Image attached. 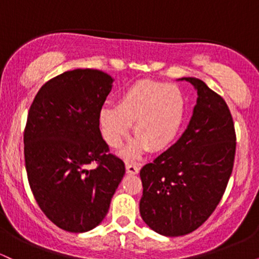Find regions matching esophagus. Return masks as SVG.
I'll return each mask as SVG.
<instances>
[{
	"label": "esophagus",
	"mask_w": 259,
	"mask_h": 259,
	"mask_svg": "<svg viewBox=\"0 0 259 259\" xmlns=\"http://www.w3.org/2000/svg\"><path fill=\"white\" fill-rule=\"evenodd\" d=\"M126 171L129 174H138L140 171V167L139 164H135V163H126Z\"/></svg>",
	"instance_id": "esophagus-1"
}]
</instances>
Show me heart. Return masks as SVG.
<instances>
[{
  "mask_svg": "<svg viewBox=\"0 0 259 259\" xmlns=\"http://www.w3.org/2000/svg\"><path fill=\"white\" fill-rule=\"evenodd\" d=\"M186 115V99L179 86L138 81L126 89L115 107L100 111V127L108 146H123L134 124L138 136L123 151L127 160L138 159L148 148L165 150L180 133Z\"/></svg>",
  "mask_w": 259,
  "mask_h": 259,
  "instance_id": "obj_1",
  "label": "heart"
}]
</instances>
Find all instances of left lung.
<instances>
[{
    "mask_svg": "<svg viewBox=\"0 0 259 259\" xmlns=\"http://www.w3.org/2000/svg\"><path fill=\"white\" fill-rule=\"evenodd\" d=\"M189 125L177 142L140 170V214L153 231L181 236L200 228L222 200L234 167L236 136L225 101L200 79Z\"/></svg>",
    "mask_w": 259,
    "mask_h": 259,
    "instance_id": "left-lung-1",
    "label": "left lung"
}]
</instances>
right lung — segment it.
Instances as JSON below:
<instances>
[{
    "instance_id": "obj_1",
    "label": "right lung",
    "mask_w": 259,
    "mask_h": 259,
    "mask_svg": "<svg viewBox=\"0 0 259 259\" xmlns=\"http://www.w3.org/2000/svg\"><path fill=\"white\" fill-rule=\"evenodd\" d=\"M114 79L74 69L47 81L32 101L24 132L28 180L42 212L58 228L85 233L105 219L125 174L108 154L100 111ZM92 161L98 168L89 169Z\"/></svg>"
}]
</instances>
